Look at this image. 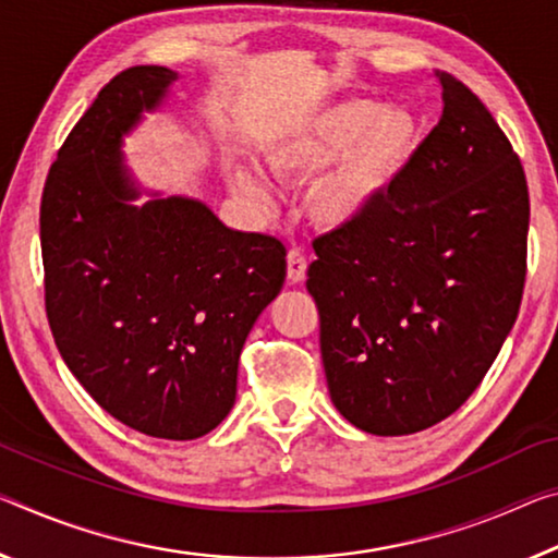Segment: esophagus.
<instances>
[{"label": "esophagus", "mask_w": 558, "mask_h": 558, "mask_svg": "<svg viewBox=\"0 0 558 558\" xmlns=\"http://www.w3.org/2000/svg\"><path fill=\"white\" fill-rule=\"evenodd\" d=\"M307 276V258L300 251H290L288 253V280L298 286L303 282Z\"/></svg>", "instance_id": "obj_1"}]
</instances>
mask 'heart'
Listing matches in <instances>:
<instances>
[{"label":"heart","instance_id":"1","mask_svg":"<svg viewBox=\"0 0 558 558\" xmlns=\"http://www.w3.org/2000/svg\"><path fill=\"white\" fill-rule=\"evenodd\" d=\"M420 138L422 123L412 109L352 96L270 136L263 144V161L282 181L313 179L307 214L320 228L342 231L383 206ZM228 183L245 201L270 203V185L253 166L233 163Z\"/></svg>","mask_w":558,"mask_h":558}]
</instances>
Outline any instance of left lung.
Segmentation results:
<instances>
[{
    "label": "left lung",
    "instance_id": "left-lung-1",
    "mask_svg": "<svg viewBox=\"0 0 558 558\" xmlns=\"http://www.w3.org/2000/svg\"><path fill=\"white\" fill-rule=\"evenodd\" d=\"M439 123L362 223L313 243L327 390L377 437L414 435L466 402L514 327L529 191L486 106L435 72Z\"/></svg>",
    "mask_w": 558,
    "mask_h": 558
}]
</instances>
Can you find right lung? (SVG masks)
<instances>
[{"instance_id":"right-lung-1","label":"right lung","mask_w":558,"mask_h":558,"mask_svg":"<svg viewBox=\"0 0 558 558\" xmlns=\"http://www.w3.org/2000/svg\"><path fill=\"white\" fill-rule=\"evenodd\" d=\"M175 78L134 66L101 88L51 166L39 226L47 315L72 375L126 427L196 439L231 412L247 332L286 282V245L131 175L123 138Z\"/></svg>"}]
</instances>
